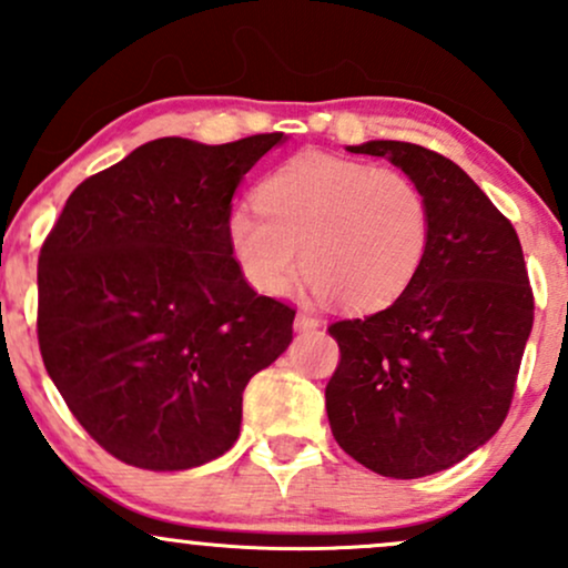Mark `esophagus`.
<instances>
[{
  "mask_svg": "<svg viewBox=\"0 0 568 568\" xmlns=\"http://www.w3.org/2000/svg\"><path fill=\"white\" fill-rule=\"evenodd\" d=\"M293 328H296V331H315V328H321V321H317V317H312V315H306V312H298L296 321H293Z\"/></svg>",
  "mask_w": 568,
  "mask_h": 568,
  "instance_id": "esophagus-1",
  "label": "esophagus"
}]
</instances>
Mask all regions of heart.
Wrapping results in <instances>:
<instances>
[{
	"label": "heart",
	"mask_w": 568,
	"mask_h": 568,
	"mask_svg": "<svg viewBox=\"0 0 568 568\" xmlns=\"http://www.w3.org/2000/svg\"><path fill=\"white\" fill-rule=\"evenodd\" d=\"M256 202L234 207L226 234L247 283L266 296L288 291L302 264L334 304L379 310L425 262L427 197L393 168L304 152L266 175Z\"/></svg>",
	"instance_id": "1"
}]
</instances>
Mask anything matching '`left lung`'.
Segmentation results:
<instances>
[{
	"label": "left lung",
	"instance_id": "8db88e82",
	"mask_svg": "<svg viewBox=\"0 0 568 568\" xmlns=\"http://www.w3.org/2000/svg\"><path fill=\"white\" fill-rule=\"evenodd\" d=\"M429 205L425 262L387 310L328 325L338 366L325 387L331 433L384 478H422L484 446L510 410L534 323L513 224L452 160L406 141H368Z\"/></svg>",
	"mask_w": 568,
	"mask_h": 568
}]
</instances>
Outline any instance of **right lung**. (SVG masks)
I'll list each match as a JSON object with an SVG mask.
<instances>
[{
	"label": "right lung",
	"instance_id": "add662e5",
	"mask_svg": "<svg viewBox=\"0 0 568 568\" xmlns=\"http://www.w3.org/2000/svg\"><path fill=\"white\" fill-rule=\"evenodd\" d=\"M277 143H143L84 179L44 240V368L125 465L189 470L230 452L245 384L291 344L296 310L247 285L226 234L234 189Z\"/></svg>",
	"mask_w": 568,
	"mask_h": 568
}]
</instances>
